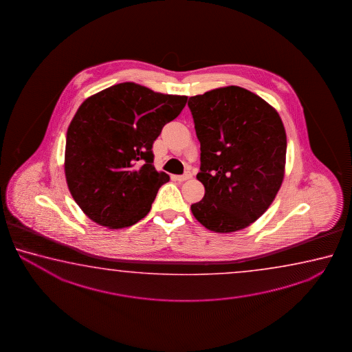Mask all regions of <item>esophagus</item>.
<instances>
[{"label":"esophagus","instance_id":"1","mask_svg":"<svg viewBox=\"0 0 352 352\" xmlns=\"http://www.w3.org/2000/svg\"><path fill=\"white\" fill-rule=\"evenodd\" d=\"M192 177V175L190 173H186L185 175H179V176H175V179L179 181V182H184L186 179H190Z\"/></svg>","mask_w":352,"mask_h":352}]
</instances>
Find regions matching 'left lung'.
Instances as JSON below:
<instances>
[{
  "instance_id": "left-lung-1",
  "label": "left lung",
  "mask_w": 352,
  "mask_h": 352,
  "mask_svg": "<svg viewBox=\"0 0 352 352\" xmlns=\"http://www.w3.org/2000/svg\"><path fill=\"white\" fill-rule=\"evenodd\" d=\"M188 107L201 143L197 179L206 190L192 214L212 232L249 227L274 202L285 176L287 137L280 114L239 86L193 96Z\"/></svg>"
}]
</instances>
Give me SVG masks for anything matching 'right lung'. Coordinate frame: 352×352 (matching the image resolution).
<instances>
[{"label": "right lung", "instance_id": "right-lung-1", "mask_svg": "<svg viewBox=\"0 0 352 352\" xmlns=\"http://www.w3.org/2000/svg\"><path fill=\"white\" fill-rule=\"evenodd\" d=\"M186 102L187 96L123 82L78 107L66 133L64 166L72 198L91 221L122 229L149 213L170 179L153 165V144Z\"/></svg>", "mask_w": 352, "mask_h": 352}]
</instances>
